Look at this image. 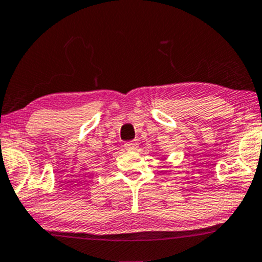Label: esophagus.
Returning <instances> with one entry per match:
<instances>
[{"instance_id": "34e87169", "label": "esophagus", "mask_w": 262, "mask_h": 262, "mask_svg": "<svg viewBox=\"0 0 262 262\" xmlns=\"http://www.w3.org/2000/svg\"><path fill=\"white\" fill-rule=\"evenodd\" d=\"M124 147H125V149H128V150H136L137 148H138V143L134 141L125 142V143H124Z\"/></svg>"}]
</instances>
